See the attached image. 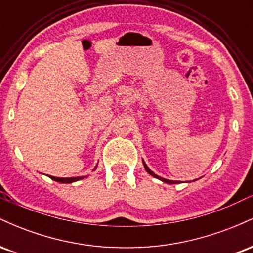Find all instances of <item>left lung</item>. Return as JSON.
Wrapping results in <instances>:
<instances>
[{"instance_id": "8db88e82", "label": "left lung", "mask_w": 253, "mask_h": 253, "mask_svg": "<svg viewBox=\"0 0 253 253\" xmlns=\"http://www.w3.org/2000/svg\"><path fill=\"white\" fill-rule=\"evenodd\" d=\"M144 167H145V169H146V171L147 172L150 173L151 176H153V177H156V178H158V179H161V181H163V182H165V183H169V184H176V183H178L177 181H169V179H165V178H162V177H159V176H157L156 173H153L152 171H151L149 168H147V165L144 163Z\"/></svg>"}]
</instances>
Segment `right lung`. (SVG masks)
<instances>
[{
    "label": "right lung",
    "mask_w": 253,
    "mask_h": 253,
    "mask_svg": "<svg viewBox=\"0 0 253 253\" xmlns=\"http://www.w3.org/2000/svg\"><path fill=\"white\" fill-rule=\"evenodd\" d=\"M53 181L56 182H60V183H72V182H76L78 179H82L83 177H71V178H59V177H53L50 176Z\"/></svg>",
    "instance_id": "add662e5"
}]
</instances>
